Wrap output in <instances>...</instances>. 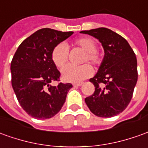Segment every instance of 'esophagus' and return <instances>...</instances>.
I'll return each instance as SVG.
<instances>
[{
  "instance_id": "34e87169",
  "label": "esophagus",
  "mask_w": 148,
  "mask_h": 148,
  "mask_svg": "<svg viewBox=\"0 0 148 148\" xmlns=\"http://www.w3.org/2000/svg\"><path fill=\"white\" fill-rule=\"evenodd\" d=\"M82 84H83L82 82H80V83H74V84H73V86H80Z\"/></svg>"
}]
</instances>
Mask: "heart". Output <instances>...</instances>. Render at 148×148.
I'll list each match as a JSON object with an SVG mask.
<instances>
[{
    "instance_id": "b5f03b06",
    "label": "heart",
    "mask_w": 148,
    "mask_h": 148,
    "mask_svg": "<svg viewBox=\"0 0 148 148\" xmlns=\"http://www.w3.org/2000/svg\"><path fill=\"white\" fill-rule=\"evenodd\" d=\"M73 45L79 47L84 54L82 62H89L96 67L100 66L103 61L102 53L97 50V42L90 37H83L76 39ZM51 60L58 68L64 67L68 60V48L64 43H60L56 46L51 51ZM92 68L88 64L80 66L68 65L62 71L63 80L68 82H80L87 79L92 74Z\"/></svg>"
}]
</instances>
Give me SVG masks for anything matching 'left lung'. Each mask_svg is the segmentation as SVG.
<instances>
[{"label":"left lung","mask_w":148,"mask_h":148,"mask_svg":"<svg viewBox=\"0 0 148 148\" xmlns=\"http://www.w3.org/2000/svg\"><path fill=\"white\" fill-rule=\"evenodd\" d=\"M97 38L105 51L98 72L89 81L95 91L84 101L93 114L111 118L122 113L131 101L138 80L137 60L128 42L104 27L82 30Z\"/></svg>","instance_id":"8db88e82"}]
</instances>
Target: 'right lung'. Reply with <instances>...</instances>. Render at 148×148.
Segmentation results:
<instances>
[{"label":"right lung","instance_id":"right-lung-1","mask_svg":"<svg viewBox=\"0 0 148 148\" xmlns=\"http://www.w3.org/2000/svg\"><path fill=\"white\" fill-rule=\"evenodd\" d=\"M73 32L38 29L18 47L11 62V82L21 108L36 119L54 117L64 106L70 83H59L60 72L51 60V51Z\"/></svg>","mask_w":148,"mask_h":148}]
</instances>
